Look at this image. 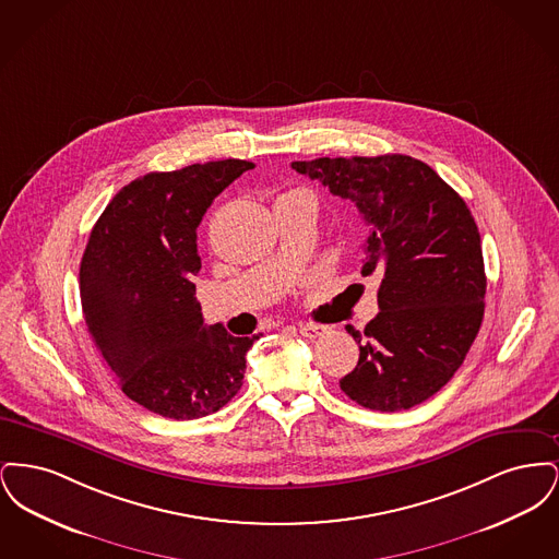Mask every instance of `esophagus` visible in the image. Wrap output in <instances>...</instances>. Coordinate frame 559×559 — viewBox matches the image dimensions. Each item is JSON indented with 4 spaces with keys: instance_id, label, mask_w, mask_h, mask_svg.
Listing matches in <instances>:
<instances>
[{
    "instance_id": "34e87169",
    "label": "esophagus",
    "mask_w": 559,
    "mask_h": 559,
    "mask_svg": "<svg viewBox=\"0 0 559 559\" xmlns=\"http://www.w3.org/2000/svg\"><path fill=\"white\" fill-rule=\"evenodd\" d=\"M297 331H299L304 337H308V340H317V337H322V335H326V333H329V326H324V324L301 322V324L297 326Z\"/></svg>"
}]
</instances>
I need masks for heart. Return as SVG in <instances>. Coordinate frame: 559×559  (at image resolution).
I'll return each instance as SVG.
<instances>
[{"label": "heart", "mask_w": 559, "mask_h": 559, "mask_svg": "<svg viewBox=\"0 0 559 559\" xmlns=\"http://www.w3.org/2000/svg\"><path fill=\"white\" fill-rule=\"evenodd\" d=\"M295 192H304V190H292V192H285V194H295Z\"/></svg>", "instance_id": "1"}]
</instances>
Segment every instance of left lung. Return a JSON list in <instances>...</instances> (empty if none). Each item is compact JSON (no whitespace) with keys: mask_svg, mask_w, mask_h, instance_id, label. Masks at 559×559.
<instances>
[{"mask_svg":"<svg viewBox=\"0 0 559 559\" xmlns=\"http://www.w3.org/2000/svg\"><path fill=\"white\" fill-rule=\"evenodd\" d=\"M292 167L356 203L369 226L362 274H381L379 314L362 333L347 324L360 358L340 388L381 413L426 402L463 365L484 319L474 215L429 165L406 155L320 157Z\"/></svg>","mask_w":559,"mask_h":559,"instance_id":"8db88e82","label":"left lung"}]
</instances>
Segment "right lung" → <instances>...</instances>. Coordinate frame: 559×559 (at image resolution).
<instances>
[{"label": "right lung", "instance_id": "right-lung-1", "mask_svg": "<svg viewBox=\"0 0 559 559\" xmlns=\"http://www.w3.org/2000/svg\"><path fill=\"white\" fill-rule=\"evenodd\" d=\"M249 160L151 171L121 188L98 217L80 267L83 319L128 399L187 421L237 396L253 337L207 326L192 278L197 228Z\"/></svg>", "mask_w": 559, "mask_h": 559}]
</instances>
